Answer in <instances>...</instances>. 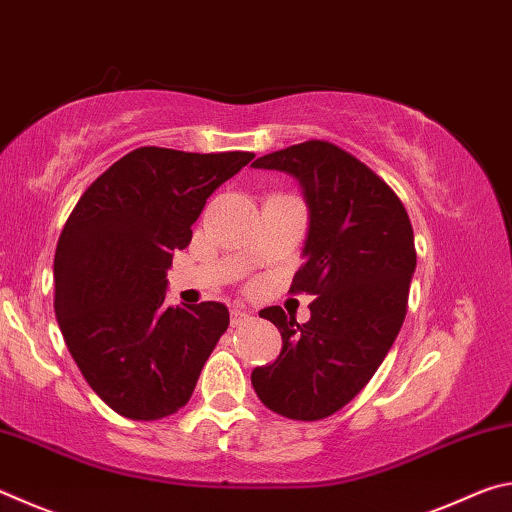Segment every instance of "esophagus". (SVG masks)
Returning a JSON list of instances; mask_svg holds the SVG:
<instances>
[{
    "mask_svg": "<svg viewBox=\"0 0 512 512\" xmlns=\"http://www.w3.org/2000/svg\"><path fill=\"white\" fill-rule=\"evenodd\" d=\"M230 320H232V325H244L246 320H250V314L248 311H244V309H232L230 311Z\"/></svg>",
    "mask_w": 512,
    "mask_h": 512,
    "instance_id": "esophagus-1",
    "label": "esophagus"
}]
</instances>
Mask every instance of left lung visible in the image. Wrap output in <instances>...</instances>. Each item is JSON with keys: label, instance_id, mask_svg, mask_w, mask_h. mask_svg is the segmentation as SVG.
<instances>
[{"label": "left lung", "instance_id": "left-lung-1", "mask_svg": "<svg viewBox=\"0 0 512 512\" xmlns=\"http://www.w3.org/2000/svg\"><path fill=\"white\" fill-rule=\"evenodd\" d=\"M253 167L287 171L305 189V264L289 293L316 300L307 323L282 307L259 311L280 329L282 352L250 381L284 418L323 420L359 395L400 334L415 271L413 228L400 196L332 142L293 144Z\"/></svg>", "mask_w": 512, "mask_h": 512}]
</instances>
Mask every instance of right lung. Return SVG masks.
<instances>
[{"mask_svg": "<svg viewBox=\"0 0 512 512\" xmlns=\"http://www.w3.org/2000/svg\"><path fill=\"white\" fill-rule=\"evenodd\" d=\"M253 158L142 146L85 189L60 232L58 327L92 391L128 420L183 409L230 325L221 302L164 307V289L207 198Z\"/></svg>", "mask_w": 512, "mask_h": 512, "instance_id": "1", "label": "right lung"}]
</instances>
